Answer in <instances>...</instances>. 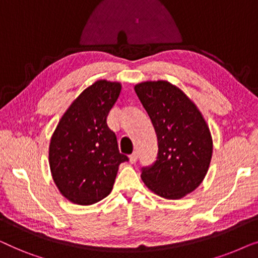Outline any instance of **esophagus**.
I'll use <instances>...</instances> for the list:
<instances>
[{
	"label": "esophagus",
	"mask_w": 258,
	"mask_h": 258,
	"mask_svg": "<svg viewBox=\"0 0 258 258\" xmlns=\"http://www.w3.org/2000/svg\"><path fill=\"white\" fill-rule=\"evenodd\" d=\"M137 158H139V154H137L136 153V151H135V153H133L132 155H130V156H129V161H130V163H136V161H137Z\"/></svg>",
	"instance_id": "1"
}]
</instances>
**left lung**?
<instances>
[{
	"label": "left lung",
	"instance_id": "1",
	"mask_svg": "<svg viewBox=\"0 0 258 258\" xmlns=\"http://www.w3.org/2000/svg\"><path fill=\"white\" fill-rule=\"evenodd\" d=\"M135 91L157 135V160L143 168L147 188L167 200H179L199 188L213 156V137L202 112L175 84L144 81Z\"/></svg>",
	"mask_w": 258,
	"mask_h": 258
}]
</instances>
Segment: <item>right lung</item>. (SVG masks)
Returning a JSON list of instances; mask_svg holds the SVG:
<instances>
[{
	"mask_svg": "<svg viewBox=\"0 0 258 258\" xmlns=\"http://www.w3.org/2000/svg\"><path fill=\"white\" fill-rule=\"evenodd\" d=\"M122 84L97 80L69 105L52 133L49 165L56 186L72 203L90 206L111 192L118 167L128 161L119 154L107 116Z\"/></svg>",
	"mask_w": 258,
	"mask_h": 258,
	"instance_id": "add662e5",
	"label": "right lung"
}]
</instances>
